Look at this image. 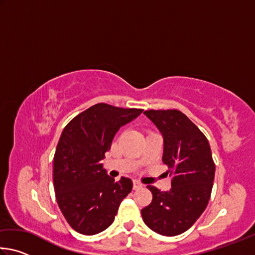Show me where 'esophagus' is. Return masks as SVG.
<instances>
[{
    "instance_id": "34e87169",
    "label": "esophagus",
    "mask_w": 255,
    "mask_h": 255,
    "mask_svg": "<svg viewBox=\"0 0 255 255\" xmlns=\"http://www.w3.org/2000/svg\"><path fill=\"white\" fill-rule=\"evenodd\" d=\"M132 184H133V190H137V189H139V188L143 187V184H141L139 181H137V180L133 181Z\"/></svg>"
}]
</instances>
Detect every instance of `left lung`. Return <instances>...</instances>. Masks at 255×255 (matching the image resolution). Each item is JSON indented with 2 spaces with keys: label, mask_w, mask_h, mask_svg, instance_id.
Segmentation results:
<instances>
[{
  "label": "left lung",
  "mask_w": 255,
  "mask_h": 255,
  "mask_svg": "<svg viewBox=\"0 0 255 255\" xmlns=\"http://www.w3.org/2000/svg\"><path fill=\"white\" fill-rule=\"evenodd\" d=\"M164 138L163 163L169 166L171 189L159 191L147 185L152 202L141 209L150 230L164 236L188 231L204 213L210 199L215 163L206 136L179 110H146Z\"/></svg>",
  "instance_id": "left-lung-1"
}]
</instances>
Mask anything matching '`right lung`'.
I'll use <instances>...</instances> for the list:
<instances>
[{
	"label": "right lung",
	"instance_id": "right-lung-1",
	"mask_svg": "<svg viewBox=\"0 0 255 255\" xmlns=\"http://www.w3.org/2000/svg\"><path fill=\"white\" fill-rule=\"evenodd\" d=\"M141 111L98 103L64 128L54 155V189L64 217L80 234L107 230L131 191L132 181H115L103 170L101 161L119 128Z\"/></svg>",
	"mask_w": 255,
	"mask_h": 255
}]
</instances>
